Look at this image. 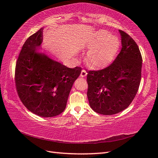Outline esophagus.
I'll return each instance as SVG.
<instances>
[{
  "label": "esophagus",
  "instance_id": "34e87169",
  "mask_svg": "<svg viewBox=\"0 0 158 158\" xmlns=\"http://www.w3.org/2000/svg\"><path fill=\"white\" fill-rule=\"evenodd\" d=\"M87 72L85 71V70H81V77H85L86 75H87Z\"/></svg>",
  "mask_w": 158,
  "mask_h": 158
}]
</instances>
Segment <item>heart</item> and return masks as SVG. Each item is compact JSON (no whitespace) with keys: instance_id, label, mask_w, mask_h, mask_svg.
I'll use <instances>...</instances> for the list:
<instances>
[{"instance_id":"obj_1","label":"heart","mask_w":158,"mask_h":158,"mask_svg":"<svg viewBox=\"0 0 158 158\" xmlns=\"http://www.w3.org/2000/svg\"><path fill=\"white\" fill-rule=\"evenodd\" d=\"M89 46L91 48L87 53L88 60L92 66L100 67L112 61L119 49V41L107 31H100L96 33Z\"/></svg>"}]
</instances>
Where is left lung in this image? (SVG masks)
I'll use <instances>...</instances> for the list:
<instances>
[{
    "instance_id": "obj_1",
    "label": "left lung",
    "mask_w": 158,
    "mask_h": 158,
    "mask_svg": "<svg viewBox=\"0 0 158 158\" xmlns=\"http://www.w3.org/2000/svg\"><path fill=\"white\" fill-rule=\"evenodd\" d=\"M122 49L105 69L89 70L87 75L89 104L95 112L111 115L128 107L141 79L142 56L134 39L119 30Z\"/></svg>"
}]
</instances>
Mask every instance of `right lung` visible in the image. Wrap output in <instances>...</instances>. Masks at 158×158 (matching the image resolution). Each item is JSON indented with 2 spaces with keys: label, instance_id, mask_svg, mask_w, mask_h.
Returning a JSON list of instances; mask_svg holds the SVG:
<instances>
[{
  "label": "right lung",
  "instance_id": "obj_1",
  "mask_svg": "<svg viewBox=\"0 0 158 158\" xmlns=\"http://www.w3.org/2000/svg\"><path fill=\"white\" fill-rule=\"evenodd\" d=\"M43 30L31 35L23 45L16 62L15 82L20 100L30 111L52 117L64 110L81 68L70 69L36 52L43 41Z\"/></svg>",
  "mask_w": 158,
  "mask_h": 158
}]
</instances>
